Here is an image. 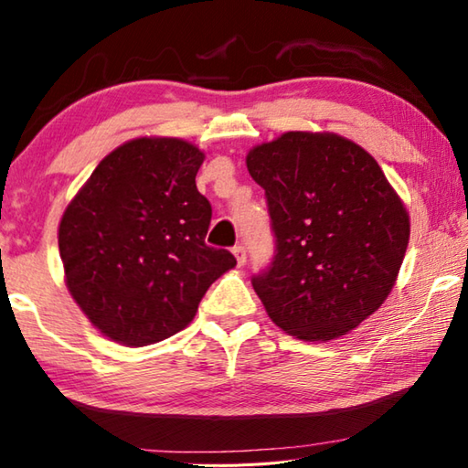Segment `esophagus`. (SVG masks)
Segmentation results:
<instances>
[{"mask_svg": "<svg viewBox=\"0 0 468 468\" xmlns=\"http://www.w3.org/2000/svg\"><path fill=\"white\" fill-rule=\"evenodd\" d=\"M233 256L237 258V264L243 266V264H245V258H248V253H245L243 245H235V248H233Z\"/></svg>", "mask_w": 468, "mask_h": 468, "instance_id": "esophagus-1", "label": "esophagus"}]
</instances>
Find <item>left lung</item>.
<instances>
[{
    "instance_id": "obj_1",
    "label": "left lung",
    "mask_w": 468,
    "mask_h": 468,
    "mask_svg": "<svg viewBox=\"0 0 468 468\" xmlns=\"http://www.w3.org/2000/svg\"><path fill=\"white\" fill-rule=\"evenodd\" d=\"M274 233L251 284L276 326L301 340L346 335L384 303L409 245V212L359 144L287 132L250 150Z\"/></svg>"
}]
</instances>
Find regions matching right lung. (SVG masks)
Returning <instances> with one entry per match:
<instances>
[{"instance_id":"1","label":"right lung","mask_w":468,"mask_h":468,"mask_svg":"<svg viewBox=\"0 0 468 468\" xmlns=\"http://www.w3.org/2000/svg\"><path fill=\"white\" fill-rule=\"evenodd\" d=\"M204 153L179 138H136L99 163L59 223L66 284L102 335L158 343L194 320L237 264L206 245L212 206L197 192Z\"/></svg>"}]
</instances>
